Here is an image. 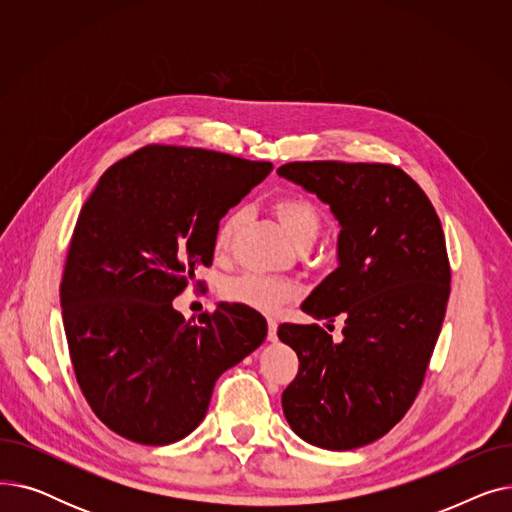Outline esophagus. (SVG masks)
<instances>
[{
  "label": "esophagus",
  "mask_w": 512,
  "mask_h": 512,
  "mask_svg": "<svg viewBox=\"0 0 512 512\" xmlns=\"http://www.w3.org/2000/svg\"><path fill=\"white\" fill-rule=\"evenodd\" d=\"M267 340H270V342L278 340V324H276V319H267Z\"/></svg>",
  "instance_id": "34e87169"
}]
</instances>
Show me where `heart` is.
I'll return each mask as SVG.
<instances>
[{"mask_svg":"<svg viewBox=\"0 0 512 512\" xmlns=\"http://www.w3.org/2000/svg\"><path fill=\"white\" fill-rule=\"evenodd\" d=\"M272 211L282 224L288 238L294 242V247L313 245L315 238L321 232V213L315 207V203L303 195H282L272 203ZM242 222V213L238 209H232L226 213L218 230L213 236V247L215 253H226L232 245V238ZM292 284L270 278V276H259V274H242L236 278H230L222 286L224 299L230 303L245 305L249 309L261 311V313H276L284 301L292 297Z\"/></svg>","mask_w":512,"mask_h":512,"instance_id":"1","label":"heart"}]
</instances>
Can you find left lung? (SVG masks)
<instances>
[{
  "mask_svg": "<svg viewBox=\"0 0 512 512\" xmlns=\"http://www.w3.org/2000/svg\"><path fill=\"white\" fill-rule=\"evenodd\" d=\"M278 174L340 224L338 267L301 309L344 319L340 342L317 324L278 328L299 357L284 417L313 446L353 450L388 434L423 384L450 294L442 224L421 186L390 164L292 161Z\"/></svg>",
  "mask_w": 512,
  "mask_h": 512,
  "instance_id": "obj_1",
  "label": "left lung"
}]
</instances>
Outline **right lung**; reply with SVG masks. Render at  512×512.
Wrapping results in <instances>:
<instances>
[{
  "label": "right lung",
  "instance_id": "1",
  "mask_svg": "<svg viewBox=\"0 0 512 512\" xmlns=\"http://www.w3.org/2000/svg\"><path fill=\"white\" fill-rule=\"evenodd\" d=\"M272 168L147 145L105 170L80 209L60 284L64 330L80 390L118 436L147 446L186 438L220 375L265 340L255 309L220 303L195 324L172 301L211 265L228 209Z\"/></svg>",
  "mask_w": 512,
  "mask_h": 512
}]
</instances>
